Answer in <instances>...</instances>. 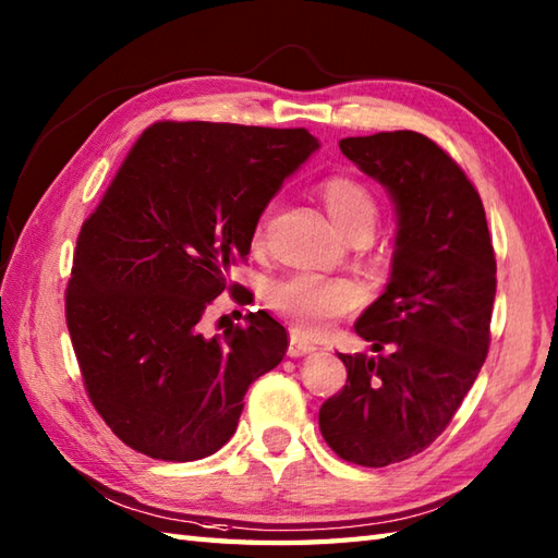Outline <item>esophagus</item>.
Wrapping results in <instances>:
<instances>
[{
	"mask_svg": "<svg viewBox=\"0 0 558 558\" xmlns=\"http://www.w3.org/2000/svg\"><path fill=\"white\" fill-rule=\"evenodd\" d=\"M312 352H316L314 342L310 338H304L300 330H292V333H290V348H288L290 357H304V354H312Z\"/></svg>",
	"mask_w": 558,
	"mask_h": 558,
	"instance_id": "obj_1",
	"label": "esophagus"
}]
</instances>
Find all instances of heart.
<instances>
[{"label":"heart","instance_id":"obj_1","mask_svg":"<svg viewBox=\"0 0 558 558\" xmlns=\"http://www.w3.org/2000/svg\"><path fill=\"white\" fill-rule=\"evenodd\" d=\"M324 204L330 218L345 234L374 230L378 204L374 194L352 177H328L322 184ZM264 225V222H260ZM260 234V228H258ZM266 300L294 326L306 333H322L336 318L357 310L364 300V290L345 278H326L318 272H292V276L270 282Z\"/></svg>","mask_w":558,"mask_h":558}]
</instances>
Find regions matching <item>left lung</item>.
<instances>
[{"mask_svg": "<svg viewBox=\"0 0 558 558\" xmlns=\"http://www.w3.org/2000/svg\"><path fill=\"white\" fill-rule=\"evenodd\" d=\"M340 150L386 189L398 230L388 286L354 324L378 354H340L348 384L318 426L342 460L386 468L422 453L475 384L496 260L477 189L432 138L381 132L342 138Z\"/></svg>", "mask_w": 558, "mask_h": 558, "instance_id": "1", "label": "left lung"}]
</instances>
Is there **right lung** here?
Wrapping results in <instances>:
<instances>
[{
  "instance_id": "add662e5",
  "label": "right lung",
  "mask_w": 558,
  "mask_h": 558,
  "mask_svg": "<svg viewBox=\"0 0 558 558\" xmlns=\"http://www.w3.org/2000/svg\"><path fill=\"white\" fill-rule=\"evenodd\" d=\"M314 150L306 129L153 124L83 222L69 336L90 402L138 453L213 456L234 434L248 386L280 364L288 330L268 312H248L222 338L198 322L225 290L244 300L230 268Z\"/></svg>"
}]
</instances>
